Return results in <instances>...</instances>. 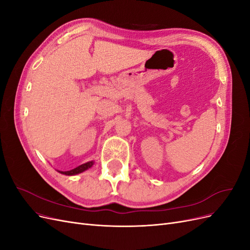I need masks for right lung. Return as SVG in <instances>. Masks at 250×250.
<instances>
[{
    "mask_svg": "<svg viewBox=\"0 0 250 250\" xmlns=\"http://www.w3.org/2000/svg\"><path fill=\"white\" fill-rule=\"evenodd\" d=\"M94 165V162H88V163H85L83 165H80L78 166L77 168H75L73 170H70V171H59L62 174H65V175H75V174H78V173H81L83 171L87 170L88 168L92 167V166Z\"/></svg>",
    "mask_w": 250,
    "mask_h": 250,
    "instance_id": "1",
    "label": "right lung"
}]
</instances>
